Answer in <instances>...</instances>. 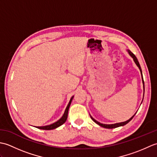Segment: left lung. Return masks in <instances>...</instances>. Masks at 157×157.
<instances>
[{
	"mask_svg": "<svg viewBox=\"0 0 157 157\" xmlns=\"http://www.w3.org/2000/svg\"><path fill=\"white\" fill-rule=\"evenodd\" d=\"M128 53L129 54V55L132 56V57L133 58V59H134V61L135 62V63L136 64V65H137L138 67V68L140 69V71L141 72V75H142V82H143V86H144V79H143V77H142V69H141V67H140V63L138 61L137 58H136V56L134 55V54H133V53L129 51V50H128ZM134 115H133L131 118H130L129 119H128V121H124V122H121V123H115V124H103V123H100L98 121H96V120H95L94 118L92 117L90 115V117L91 119L94 121L96 123H97L98 125H99L100 126L102 127V128H107V129H113V128H118V127H120V126H123L126 125L127 123H128L131 120L133 119V117H134Z\"/></svg>",
	"mask_w": 157,
	"mask_h": 157,
	"instance_id": "obj_1",
	"label": "left lung"
}]
</instances>
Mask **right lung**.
I'll use <instances>...</instances> for the list:
<instances>
[{"mask_svg":"<svg viewBox=\"0 0 157 157\" xmlns=\"http://www.w3.org/2000/svg\"><path fill=\"white\" fill-rule=\"evenodd\" d=\"M73 96H72V97L71 98V99H70V101L69 102L68 105L67 106V108L65 109V113L64 114H63V115L62 116V117L59 120H58L57 121L52 123V124H51V125H46V126H41V127H36V128H37L38 129H45V130H51V129H54L56 128H58V127L61 126V125H63V123H64L65 121L67 119V115H68V111H69V106H70V105H71V101L73 100Z\"/></svg>","mask_w":157,"mask_h":157,"instance_id":"1","label":"right lung"}]
</instances>
